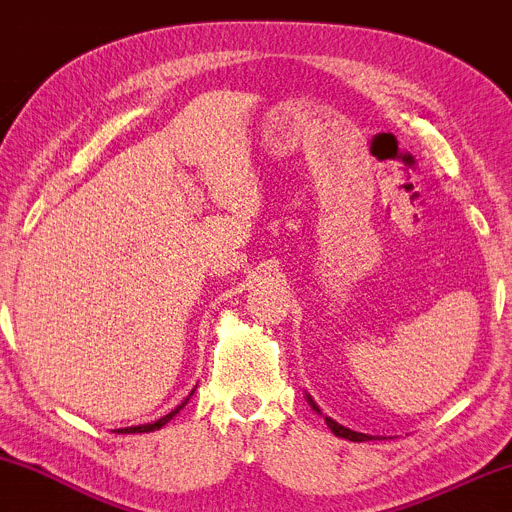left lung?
Here are the masks:
<instances>
[{"mask_svg": "<svg viewBox=\"0 0 512 512\" xmlns=\"http://www.w3.org/2000/svg\"><path fill=\"white\" fill-rule=\"evenodd\" d=\"M308 402H310V407H313L315 411H320L317 409V404L313 402V399L308 397ZM325 421H327V426L332 428V433L334 436H339V438H349V440H354V443H363V440H368L370 436H366V433H356V431H349V428H344L342 424H337V421H332L330 416H325Z\"/></svg>", "mask_w": 512, "mask_h": 512, "instance_id": "obj_1", "label": "left lung"}]
</instances>
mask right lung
<instances>
[{
    "instance_id": "obj_1",
    "label": "right lung",
    "mask_w": 512,
    "mask_h": 512,
    "mask_svg": "<svg viewBox=\"0 0 512 512\" xmlns=\"http://www.w3.org/2000/svg\"><path fill=\"white\" fill-rule=\"evenodd\" d=\"M190 397H192V392H190ZM190 397H187V399H190ZM187 399H185V402H182V404H178V407H175L173 411H170V414H166V416H163V419H158V421H154V424H144V426H132V428H125V433H149V431H156V428L166 426V424H168V421H170V419H173V416H175V414H178V411H180L182 407H185V404H187Z\"/></svg>"
}]
</instances>
